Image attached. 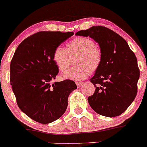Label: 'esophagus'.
Instances as JSON below:
<instances>
[{
	"instance_id": "1",
	"label": "esophagus",
	"mask_w": 147,
	"mask_h": 147,
	"mask_svg": "<svg viewBox=\"0 0 147 147\" xmlns=\"http://www.w3.org/2000/svg\"><path fill=\"white\" fill-rule=\"evenodd\" d=\"M76 85H77V86H78V88H80V87H82V85H83V82H77Z\"/></svg>"
}]
</instances>
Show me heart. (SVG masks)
I'll return each mask as SVG.
<instances>
[{
    "mask_svg": "<svg viewBox=\"0 0 147 147\" xmlns=\"http://www.w3.org/2000/svg\"><path fill=\"white\" fill-rule=\"evenodd\" d=\"M77 55L75 63L77 65L66 71L70 63L69 55ZM54 63L59 71H64L62 79L82 80L91 72H95L102 62V52L93 41L88 37L79 36L67 44V49L57 47L52 55Z\"/></svg>",
    "mask_w": 147,
    "mask_h": 147,
    "instance_id": "b5f03b06",
    "label": "heart"
}]
</instances>
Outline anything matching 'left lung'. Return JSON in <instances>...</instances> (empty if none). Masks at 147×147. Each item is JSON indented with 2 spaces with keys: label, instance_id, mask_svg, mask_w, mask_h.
<instances>
[{
  "label": "left lung",
  "instance_id": "1",
  "mask_svg": "<svg viewBox=\"0 0 147 147\" xmlns=\"http://www.w3.org/2000/svg\"><path fill=\"white\" fill-rule=\"evenodd\" d=\"M76 36H89L98 44L102 62L90 79L95 92L88 98L97 113L115 117L123 113L137 93L139 72L134 53L123 38L105 26L81 30Z\"/></svg>",
  "mask_w": 147,
  "mask_h": 147
}]
</instances>
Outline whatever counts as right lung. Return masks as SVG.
Instances as JSON below:
<instances>
[{"label": "right lung", "mask_w": 147, "mask_h": 147, "mask_svg": "<svg viewBox=\"0 0 147 147\" xmlns=\"http://www.w3.org/2000/svg\"><path fill=\"white\" fill-rule=\"evenodd\" d=\"M73 32L40 31L24 39L11 62V85L20 109L36 122L49 123L65 113L69 94L77 89L70 80L55 82L59 69L55 49Z\"/></svg>", "instance_id": "1"}]
</instances>
